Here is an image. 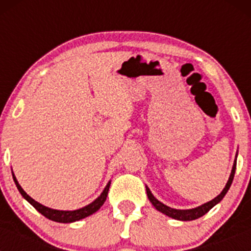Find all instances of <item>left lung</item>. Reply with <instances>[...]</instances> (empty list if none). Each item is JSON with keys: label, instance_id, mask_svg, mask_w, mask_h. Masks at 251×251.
Returning a JSON list of instances; mask_svg holds the SVG:
<instances>
[{"label": "left lung", "instance_id": "left-lung-1", "mask_svg": "<svg viewBox=\"0 0 251 251\" xmlns=\"http://www.w3.org/2000/svg\"><path fill=\"white\" fill-rule=\"evenodd\" d=\"M237 155H238V151H237ZM237 155H235V160L233 163V166H232V171H231V175H229L228 177V181H227L226 186H225V188L222 189L221 193L219 194V196L216 197V198H214L212 201H207V203H204L201 205H199V206L197 207H193V209H186V210H181V209H174V207H170L168 206V205L163 204L161 201H159L158 199L155 198V197L151 194V189L148 188V187L146 186V191H147V196H148V199L149 201H151V204H153V206L155 207L158 211L163 212L164 215H166V216L171 217V219H175V220H179V221H193V220H197L199 219V217L204 216L205 214H206L209 210H211L212 207L215 206L216 204H219L220 201L224 199V197L226 196V193L228 192L229 187H231L232 184V181H233V177H234V173H235V166H237Z\"/></svg>", "mask_w": 251, "mask_h": 251}]
</instances>
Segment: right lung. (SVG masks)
Returning <instances> with one entry per match:
<instances>
[{"mask_svg":"<svg viewBox=\"0 0 251 251\" xmlns=\"http://www.w3.org/2000/svg\"><path fill=\"white\" fill-rule=\"evenodd\" d=\"M12 175H13V179H14V182H16L18 191H19V193L22 194L23 198H24L25 201H29V203L31 204L32 206H34L35 209L40 212V214L44 215L45 217L52 220V221L60 222V224H72V222H75V221H78V220L85 219V217L90 216V215L95 214L96 211H98V210H100V207L104 204L105 199H107L108 191H109L110 182H111V181L108 182L107 186H105V188L103 189V192L100 193V196L98 197V198H96L92 203L86 205V206L81 207V209H77V210H55V209H50V207L45 206V205L40 204L39 201H36L35 199H32L31 197H30L29 194H26V192L22 188V186H20L19 182H18V179L16 178V176H14L13 171H12Z\"/></svg>","mask_w":251,"mask_h":251,"instance_id":"right-lung-1","label":"right lung"}]
</instances>
